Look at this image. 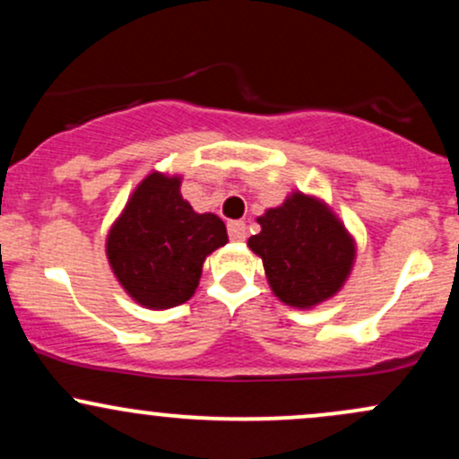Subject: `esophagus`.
Returning a JSON list of instances; mask_svg holds the SVG:
<instances>
[{
	"mask_svg": "<svg viewBox=\"0 0 459 459\" xmlns=\"http://www.w3.org/2000/svg\"><path fill=\"white\" fill-rule=\"evenodd\" d=\"M246 224L235 220V222H229V237L233 241H244L246 239Z\"/></svg>",
	"mask_w": 459,
	"mask_h": 459,
	"instance_id": "obj_1",
	"label": "esophagus"
}]
</instances>
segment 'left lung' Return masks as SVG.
<instances>
[{
  "instance_id": "obj_1",
  "label": "left lung",
  "mask_w": 459,
  "mask_h": 459,
  "mask_svg": "<svg viewBox=\"0 0 459 459\" xmlns=\"http://www.w3.org/2000/svg\"><path fill=\"white\" fill-rule=\"evenodd\" d=\"M247 246L263 259L273 293L289 307L308 308L334 296L354 261L343 224L319 200L293 194L259 218Z\"/></svg>"
}]
</instances>
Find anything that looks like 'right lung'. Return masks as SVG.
I'll list each match as a JSON object with an SVG mask.
<instances>
[{
  "instance_id": "add662e5",
  "label": "right lung",
  "mask_w": 459,
  "mask_h": 459,
  "mask_svg": "<svg viewBox=\"0 0 459 459\" xmlns=\"http://www.w3.org/2000/svg\"><path fill=\"white\" fill-rule=\"evenodd\" d=\"M181 181L149 175L108 237L109 265L142 307L170 308L196 291L204 256L229 241L218 215L196 213Z\"/></svg>"
}]
</instances>
